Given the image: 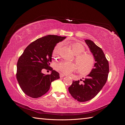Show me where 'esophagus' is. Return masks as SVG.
Here are the masks:
<instances>
[{
	"instance_id": "obj_1",
	"label": "esophagus",
	"mask_w": 125,
	"mask_h": 125,
	"mask_svg": "<svg viewBox=\"0 0 125 125\" xmlns=\"http://www.w3.org/2000/svg\"><path fill=\"white\" fill-rule=\"evenodd\" d=\"M59 75H60V78H63V77H64L65 76V74H63V73H60Z\"/></svg>"
}]
</instances>
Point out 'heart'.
<instances>
[{"label":"heart","mask_w":125,"mask_h":125,"mask_svg":"<svg viewBox=\"0 0 125 125\" xmlns=\"http://www.w3.org/2000/svg\"><path fill=\"white\" fill-rule=\"evenodd\" d=\"M72 51L75 55V62L77 65L78 70L81 74L86 75L92 71L94 65V58L91 55L83 53L85 51L84 47L79 43H74L71 45ZM60 48V44H57L55 47L52 55L56 56L58 54ZM56 69L65 74H69L75 70L76 67L73 63L62 62L57 64Z\"/></svg>","instance_id":"heart-1"}]
</instances>
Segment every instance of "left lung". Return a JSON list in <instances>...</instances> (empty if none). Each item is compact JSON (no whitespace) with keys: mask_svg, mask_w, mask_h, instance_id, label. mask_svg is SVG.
<instances>
[{"mask_svg":"<svg viewBox=\"0 0 125 125\" xmlns=\"http://www.w3.org/2000/svg\"><path fill=\"white\" fill-rule=\"evenodd\" d=\"M92 54L95 63L90 73L83 82L81 79L73 81L68 88L69 92L74 99L80 102L90 101L95 97L103 88L107 80L109 65L103 51L93 42L85 40Z\"/></svg>","mask_w":125,"mask_h":125,"instance_id":"obj_1","label":"left lung"}]
</instances>
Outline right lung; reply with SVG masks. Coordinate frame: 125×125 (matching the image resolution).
Here are the masks:
<instances>
[{
    "mask_svg": "<svg viewBox=\"0 0 125 125\" xmlns=\"http://www.w3.org/2000/svg\"><path fill=\"white\" fill-rule=\"evenodd\" d=\"M66 36L48 35L33 42L26 47L17 62V79L21 89L28 96L38 98L50 90L51 83L60 78L58 72L50 66L56 44ZM50 70L51 75L41 73Z\"/></svg>",
    "mask_w": 125,
    "mask_h": 125,
    "instance_id": "add662e5",
    "label": "right lung"
}]
</instances>
